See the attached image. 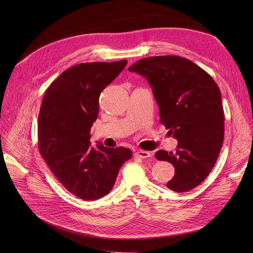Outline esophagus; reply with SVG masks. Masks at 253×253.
<instances>
[{"mask_svg": "<svg viewBox=\"0 0 253 253\" xmlns=\"http://www.w3.org/2000/svg\"><path fill=\"white\" fill-rule=\"evenodd\" d=\"M135 156L138 157V158H141V159H148V158H151L152 157V153L151 152H147V151H137L135 153Z\"/></svg>", "mask_w": 253, "mask_h": 253, "instance_id": "34e87169", "label": "esophagus"}]
</instances>
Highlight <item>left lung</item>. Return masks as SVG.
Wrapping results in <instances>:
<instances>
[{
    "mask_svg": "<svg viewBox=\"0 0 253 253\" xmlns=\"http://www.w3.org/2000/svg\"><path fill=\"white\" fill-rule=\"evenodd\" d=\"M128 70L147 78L160 109V123L178 141L175 153L155 154L157 160L175 168L167 188L193 190L209 175L222 147L224 115L218 86L200 66L175 55L142 58Z\"/></svg>",
    "mask_w": 253,
    "mask_h": 253,
    "instance_id": "8db88e82",
    "label": "left lung"
}]
</instances>
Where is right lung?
<instances>
[{
    "mask_svg": "<svg viewBox=\"0 0 253 253\" xmlns=\"http://www.w3.org/2000/svg\"><path fill=\"white\" fill-rule=\"evenodd\" d=\"M127 60L72 66L45 92L38 120L39 149L57 180L76 197L96 200L109 194L129 149L92 148L90 129L99 112V95Z\"/></svg>",
    "mask_w": 253,
    "mask_h": 253,
    "instance_id": "right-lung-1",
    "label": "right lung"
}]
</instances>
